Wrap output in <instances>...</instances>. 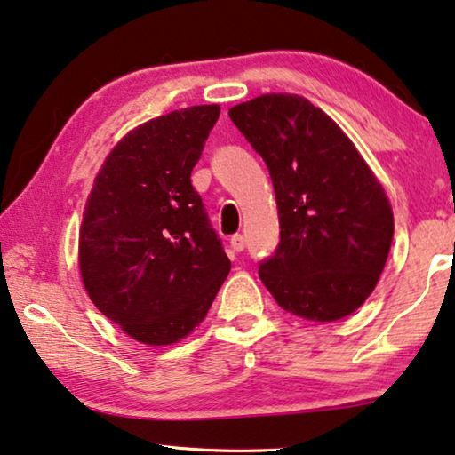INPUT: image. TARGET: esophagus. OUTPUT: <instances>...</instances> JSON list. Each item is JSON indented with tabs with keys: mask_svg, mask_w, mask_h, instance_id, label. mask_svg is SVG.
<instances>
[{
	"mask_svg": "<svg viewBox=\"0 0 455 455\" xmlns=\"http://www.w3.org/2000/svg\"><path fill=\"white\" fill-rule=\"evenodd\" d=\"M229 243H232L234 252H242L243 246H246V242H243V235H242V234L232 235V240H229Z\"/></svg>",
	"mask_w": 455,
	"mask_h": 455,
	"instance_id": "esophagus-1",
	"label": "esophagus"
}]
</instances>
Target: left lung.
<instances>
[{
    "mask_svg": "<svg viewBox=\"0 0 455 455\" xmlns=\"http://www.w3.org/2000/svg\"><path fill=\"white\" fill-rule=\"evenodd\" d=\"M229 118L265 160L281 242L259 268L285 312L334 322L365 304L390 254L384 187L337 123L298 94H262Z\"/></svg>",
    "mask_w": 455,
    "mask_h": 455,
    "instance_id": "obj_1",
    "label": "left lung"
}]
</instances>
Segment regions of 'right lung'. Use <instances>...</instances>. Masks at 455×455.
Wrapping results in <instances>:
<instances>
[{
  "label": "right lung",
  "instance_id": "right-lung-1",
  "mask_svg": "<svg viewBox=\"0 0 455 455\" xmlns=\"http://www.w3.org/2000/svg\"><path fill=\"white\" fill-rule=\"evenodd\" d=\"M217 116V104H201L131 129L85 201L82 283L141 345H174L195 332L232 268L190 184Z\"/></svg>",
  "mask_w": 455,
  "mask_h": 455
}]
</instances>
